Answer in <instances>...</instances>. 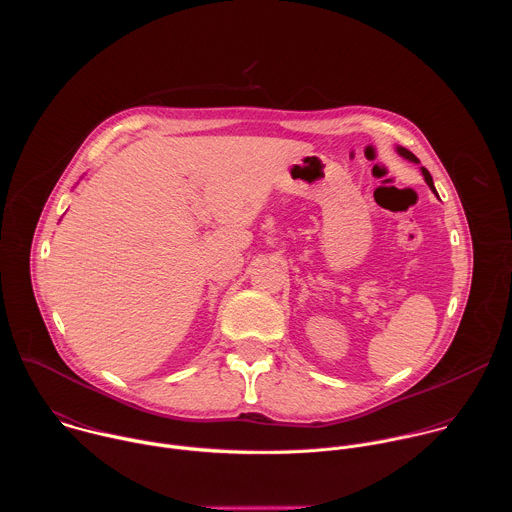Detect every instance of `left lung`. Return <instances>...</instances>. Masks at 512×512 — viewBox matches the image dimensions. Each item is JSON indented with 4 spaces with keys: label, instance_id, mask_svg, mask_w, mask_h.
<instances>
[{
    "label": "left lung",
    "instance_id": "left-lung-1",
    "mask_svg": "<svg viewBox=\"0 0 512 512\" xmlns=\"http://www.w3.org/2000/svg\"><path fill=\"white\" fill-rule=\"evenodd\" d=\"M397 154L401 156V158H405V160H409V162H413V164H419V160L409 152V150H405V148H401V145H397ZM421 174H423V180L427 182V186L431 188V192H435V186H433V180H431V174L425 170V168H421ZM437 194V192H435Z\"/></svg>",
    "mask_w": 512,
    "mask_h": 512
}]
</instances>
